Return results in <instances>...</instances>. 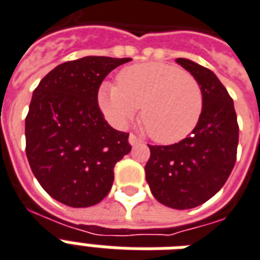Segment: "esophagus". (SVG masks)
Here are the masks:
<instances>
[{
	"mask_svg": "<svg viewBox=\"0 0 260 260\" xmlns=\"http://www.w3.org/2000/svg\"><path fill=\"white\" fill-rule=\"evenodd\" d=\"M129 144H131V145L141 144V140H140V139H139V137L136 136V135L131 134V135H129Z\"/></svg>",
	"mask_w": 260,
	"mask_h": 260,
	"instance_id": "1",
	"label": "esophagus"
}]
</instances>
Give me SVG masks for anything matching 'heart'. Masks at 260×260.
I'll return each mask as SVG.
<instances>
[{"label": "heart", "mask_w": 260, "mask_h": 260, "mask_svg": "<svg viewBox=\"0 0 260 260\" xmlns=\"http://www.w3.org/2000/svg\"><path fill=\"white\" fill-rule=\"evenodd\" d=\"M97 103L116 126H125L141 107V123L153 140L171 144L183 140L196 126L203 109L199 81L188 72L161 62L132 65L104 81Z\"/></svg>", "instance_id": "heart-1"}]
</instances>
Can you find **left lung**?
Instances as JSON below:
<instances>
[{"label":"left lung","instance_id":"left-lung-1","mask_svg":"<svg viewBox=\"0 0 260 260\" xmlns=\"http://www.w3.org/2000/svg\"><path fill=\"white\" fill-rule=\"evenodd\" d=\"M202 86L203 109L188 137L171 145H148L145 179L155 199L175 210L206 203L224 185L236 161L239 125L234 101L214 72L178 58Z\"/></svg>","mask_w":260,"mask_h":260}]
</instances>
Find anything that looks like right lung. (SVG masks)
Listing matches in <instances>:
<instances>
[{"label": "right lung", "instance_id": "right-lung-1", "mask_svg": "<svg viewBox=\"0 0 260 260\" xmlns=\"http://www.w3.org/2000/svg\"><path fill=\"white\" fill-rule=\"evenodd\" d=\"M131 58L88 56L50 71L33 92L25 119L31 172L53 199L90 207L108 195L129 134L113 129L97 103L109 72Z\"/></svg>", "mask_w": 260, "mask_h": 260}]
</instances>
